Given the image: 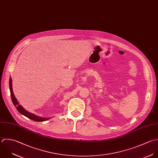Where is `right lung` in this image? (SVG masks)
<instances>
[{
    "label": "right lung",
    "instance_id": "obj_1",
    "mask_svg": "<svg viewBox=\"0 0 158 158\" xmlns=\"http://www.w3.org/2000/svg\"><path fill=\"white\" fill-rule=\"evenodd\" d=\"M9 87H10V95H11V98L12 102H13V105L15 106L17 111L19 113H21V114H23L24 116L27 117V118H29V119H30L31 120H33L34 121H36V122H43V121L48 120L49 119L51 118H43V117H40V116H37V115H35L34 114H32L31 113H29V112L27 111L26 110H24V108L23 107H22V106L19 105V103H18L17 99L16 98V97H15L13 92L11 77H10V79H9Z\"/></svg>",
    "mask_w": 158,
    "mask_h": 158
}]
</instances>
